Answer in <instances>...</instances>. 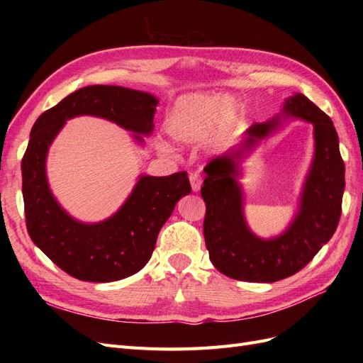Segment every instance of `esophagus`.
<instances>
[{"label":"esophagus","mask_w":363,"mask_h":363,"mask_svg":"<svg viewBox=\"0 0 363 363\" xmlns=\"http://www.w3.org/2000/svg\"><path fill=\"white\" fill-rule=\"evenodd\" d=\"M189 182H191V186H192V191H194V192L200 191L201 184H203V175H201L200 172H191Z\"/></svg>","instance_id":"1"}]
</instances>
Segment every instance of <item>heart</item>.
I'll list each match as a JSON object with an SVG mask.
<instances>
[{"instance_id": "b5f03b06", "label": "heart", "mask_w": 363, "mask_h": 363, "mask_svg": "<svg viewBox=\"0 0 363 363\" xmlns=\"http://www.w3.org/2000/svg\"><path fill=\"white\" fill-rule=\"evenodd\" d=\"M238 119L239 107L233 98L221 94H192L182 96L174 104L167 130L180 144H196L212 131L215 140L223 142L232 135Z\"/></svg>"}]
</instances>
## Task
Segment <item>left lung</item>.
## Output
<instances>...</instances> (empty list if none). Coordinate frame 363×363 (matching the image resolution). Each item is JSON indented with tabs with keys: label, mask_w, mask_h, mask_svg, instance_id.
Listing matches in <instances>:
<instances>
[{
	"label": "left lung",
	"mask_w": 363,
	"mask_h": 363,
	"mask_svg": "<svg viewBox=\"0 0 363 363\" xmlns=\"http://www.w3.org/2000/svg\"><path fill=\"white\" fill-rule=\"evenodd\" d=\"M283 115L311 123L315 138V156L298 213L286 232L271 239H260L250 232L244 218L242 189L236 180L239 162L280 125V116L252 124L242 144L204 168L203 230L208 257L218 271L235 280L272 283L294 276L330 240L342 212L345 164L332 119L303 94L286 98Z\"/></svg>",
	"instance_id": "1"
}]
</instances>
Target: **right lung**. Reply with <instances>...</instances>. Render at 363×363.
I'll return each mask as SVG.
<instances>
[{
  "label": "right lung",
  "instance_id": "1",
  "mask_svg": "<svg viewBox=\"0 0 363 363\" xmlns=\"http://www.w3.org/2000/svg\"><path fill=\"white\" fill-rule=\"evenodd\" d=\"M157 98L121 86H86L43 112L31 128L21 163L28 235L45 255L69 276L83 281H116L147 265L162 225L177 201L191 194L188 172L167 177L140 175L133 192L119 211L103 223L75 221L54 199L45 174L48 148L65 121L92 115L140 135L155 124Z\"/></svg>",
  "mask_w": 363,
  "mask_h": 363
}]
</instances>
